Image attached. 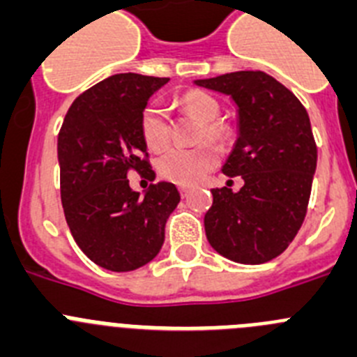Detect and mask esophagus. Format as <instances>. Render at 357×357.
<instances>
[{
	"mask_svg": "<svg viewBox=\"0 0 357 357\" xmlns=\"http://www.w3.org/2000/svg\"><path fill=\"white\" fill-rule=\"evenodd\" d=\"M179 194H181V197H188L190 195V188L188 186H179Z\"/></svg>",
	"mask_w": 357,
	"mask_h": 357,
	"instance_id": "34e87169",
	"label": "esophagus"
}]
</instances>
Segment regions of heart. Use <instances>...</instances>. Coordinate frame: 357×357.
I'll use <instances>...</instances> for the list:
<instances>
[{
	"instance_id": "heart-1",
	"label": "heart",
	"mask_w": 357,
	"mask_h": 357,
	"mask_svg": "<svg viewBox=\"0 0 357 357\" xmlns=\"http://www.w3.org/2000/svg\"><path fill=\"white\" fill-rule=\"evenodd\" d=\"M179 105L186 114L194 115L202 123L199 133V142L222 144L229 139V126L218 121L220 115V102L213 96L202 91H190L179 98ZM139 130L147 149L160 151L169 144L171 139V119L165 108L158 101L147 102L140 112ZM218 162V153L211 144H201L192 149L185 147H171L163 151L156 160V171L167 181L176 185L190 186L206 178L213 171Z\"/></svg>"
}]
</instances>
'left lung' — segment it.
Masks as SVG:
<instances>
[{
  "label": "left lung",
  "instance_id": "obj_1",
  "mask_svg": "<svg viewBox=\"0 0 357 357\" xmlns=\"http://www.w3.org/2000/svg\"><path fill=\"white\" fill-rule=\"evenodd\" d=\"M238 105L240 135L222 172L243 186L213 188L204 215L210 245L243 265L278 258L298 233L317 169V144L306 108L263 70H238L197 79Z\"/></svg>",
  "mask_w": 357,
  "mask_h": 357
}]
</instances>
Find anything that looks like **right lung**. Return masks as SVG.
Here are the masks:
<instances>
[{"label": "right lung", "instance_id": "right-lung-1", "mask_svg": "<svg viewBox=\"0 0 357 357\" xmlns=\"http://www.w3.org/2000/svg\"><path fill=\"white\" fill-rule=\"evenodd\" d=\"M169 82L126 73L102 79L70 105L59 133L60 197L67 226L83 255L112 272L137 271L160 252L179 192L130 188L135 171L153 178L139 119L147 99Z\"/></svg>", "mask_w": 357, "mask_h": 357}]
</instances>
